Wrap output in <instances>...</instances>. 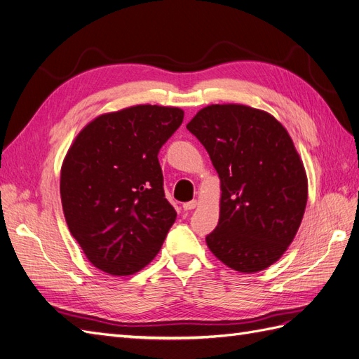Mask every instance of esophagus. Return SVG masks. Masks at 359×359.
Instances as JSON below:
<instances>
[{
    "instance_id": "obj_1",
    "label": "esophagus",
    "mask_w": 359,
    "mask_h": 359,
    "mask_svg": "<svg viewBox=\"0 0 359 359\" xmlns=\"http://www.w3.org/2000/svg\"><path fill=\"white\" fill-rule=\"evenodd\" d=\"M198 206V201H190V202H186L182 205L184 211H190V210H194Z\"/></svg>"
}]
</instances>
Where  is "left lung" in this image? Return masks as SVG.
Instances as JSON below:
<instances>
[{
	"instance_id": "left-lung-1",
	"label": "left lung",
	"mask_w": 359,
	"mask_h": 359,
	"mask_svg": "<svg viewBox=\"0 0 359 359\" xmlns=\"http://www.w3.org/2000/svg\"><path fill=\"white\" fill-rule=\"evenodd\" d=\"M187 130L220 177V219L206 245L224 265L252 274L273 265L295 238L307 175L286 128L244 104H211Z\"/></svg>"
}]
</instances>
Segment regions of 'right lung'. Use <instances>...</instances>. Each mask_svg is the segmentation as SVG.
I'll return each instance as SVG.
<instances>
[{
  "mask_svg": "<svg viewBox=\"0 0 359 359\" xmlns=\"http://www.w3.org/2000/svg\"><path fill=\"white\" fill-rule=\"evenodd\" d=\"M182 119L180 107H126L93 119L69 148L60 182L64 217L85 256L103 273H137L175 223L157 156Z\"/></svg>",
  "mask_w": 359,
  "mask_h": 359,
  "instance_id": "1",
  "label": "right lung"
}]
</instances>
